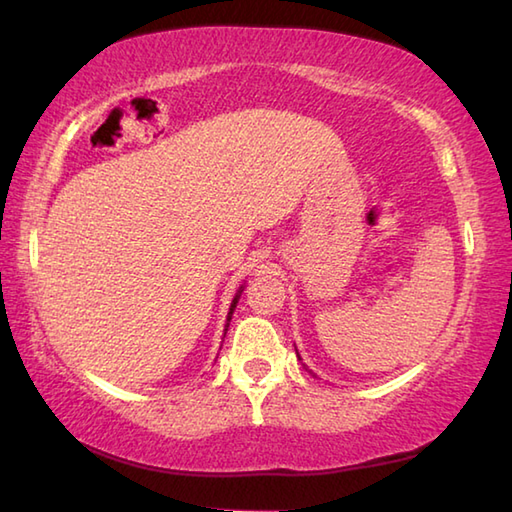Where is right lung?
<instances>
[{"label": "right lung", "instance_id": "right-lung-1", "mask_svg": "<svg viewBox=\"0 0 512 512\" xmlns=\"http://www.w3.org/2000/svg\"><path fill=\"white\" fill-rule=\"evenodd\" d=\"M242 290H244V286L237 290V295H235V299H233V304H230V310H228V322H230V317H233V310H235V306H237V299H239V295H242ZM226 330H228V324H226Z\"/></svg>", "mask_w": 512, "mask_h": 512}]
</instances>
